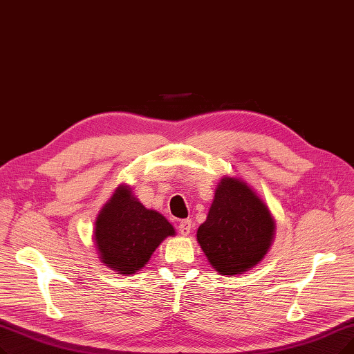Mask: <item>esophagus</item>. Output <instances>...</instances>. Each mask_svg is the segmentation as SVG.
<instances>
[{
  "label": "esophagus",
  "instance_id": "34e87169",
  "mask_svg": "<svg viewBox=\"0 0 354 354\" xmlns=\"http://www.w3.org/2000/svg\"><path fill=\"white\" fill-rule=\"evenodd\" d=\"M178 228H179V233L182 236H188L191 233V230H192V221L191 220H182L179 223Z\"/></svg>",
  "mask_w": 354,
  "mask_h": 354
}]
</instances>
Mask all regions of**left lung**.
Instances as JSON below:
<instances>
[{"label":"left lung","mask_w":354,"mask_h":354,"mask_svg":"<svg viewBox=\"0 0 354 354\" xmlns=\"http://www.w3.org/2000/svg\"><path fill=\"white\" fill-rule=\"evenodd\" d=\"M268 207L244 182L224 178L196 239L212 268L234 276L257 265L273 239Z\"/></svg>","instance_id":"1"}]
</instances>
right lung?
<instances>
[{"instance_id": "1", "label": "right lung", "mask_w": 354, "mask_h": 354, "mask_svg": "<svg viewBox=\"0 0 354 354\" xmlns=\"http://www.w3.org/2000/svg\"><path fill=\"white\" fill-rule=\"evenodd\" d=\"M175 230L162 214L145 208L126 187H120L95 223V243L102 263L131 274L140 270L151 253Z\"/></svg>"}]
</instances>
